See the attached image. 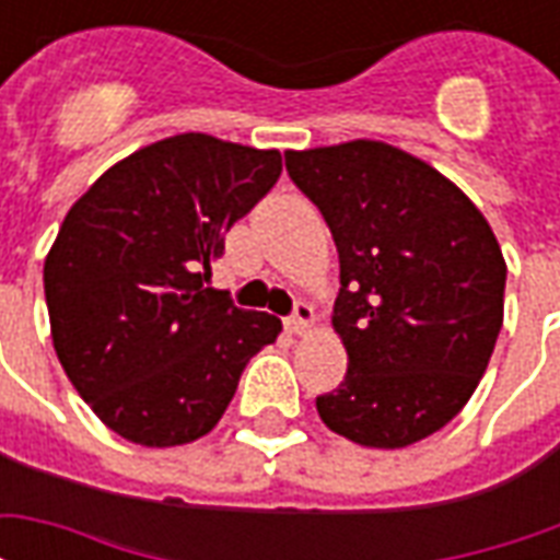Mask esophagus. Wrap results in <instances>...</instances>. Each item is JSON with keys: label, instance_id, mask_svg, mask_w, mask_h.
Wrapping results in <instances>:
<instances>
[{"label": "esophagus", "instance_id": "esophagus-1", "mask_svg": "<svg viewBox=\"0 0 560 560\" xmlns=\"http://www.w3.org/2000/svg\"><path fill=\"white\" fill-rule=\"evenodd\" d=\"M312 324H315V308L305 303H296L293 315L288 317V329H291L293 336H305L312 329Z\"/></svg>", "mask_w": 560, "mask_h": 560}]
</instances>
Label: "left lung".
<instances>
[{"mask_svg": "<svg viewBox=\"0 0 560 560\" xmlns=\"http://www.w3.org/2000/svg\"><path fill=\"white\" fill-rule=\"evenodd\" d=\"M284 164L339 248L332 329L348 375L317 413L360 446L417 444L468 405L492 360L501 245L453 179L384 140L288 149Z\"/></svg>", "mask_w": 560, "mask_h": 560, "instance_id": "8db88e82", "label": "left lung"}]
</instances>
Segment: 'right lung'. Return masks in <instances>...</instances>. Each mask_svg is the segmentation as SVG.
Masks as SVG:
<instances>
[{"instance_id":"1","label":"right lung","mask_w":560,"mask_h":560,"mask_svg":"<svg viewBox=\"0 0 560 560\" xmlns=\"http://www.w3.org/2000/svg\"><path fill=\"white\" fill-rule=\"evenodd\" d=\"M279 149L188 131L116 161L44 257L59 363L119 438L183 446L215 429L281 320L203 288L224 233L276 185Z\"/></svg>"}]
</instances>
